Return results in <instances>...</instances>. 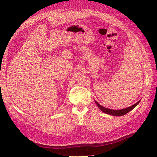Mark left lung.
<instances>
[{
  "mask_svg": "<svg viewBox=\"0 0 157 157\" xmlns=\"http://www.w3.org/2000/svg\"><path fill=\"white\" fill-rule=\"evenodd\" d=\"M96 102V104L97 105V106H98V108L101 110L102 112H104L106 114H109V115H114V116H122V115H124L125 114H127L128 112H129L130 111H132V110L135 108L136 106L138 105V103L140 102V101H138V102H136V104H134V105H132L131 106H129V107H128L126 109H121V110H113V109H109L107 108H105L104 106H101V105H99L98 103Z\"/></svg>",
  "mask_w": 157,
  "mask_h": 157,
  "instance_id": "obj_1",
  "label": "left lung"
}]
</instances>
